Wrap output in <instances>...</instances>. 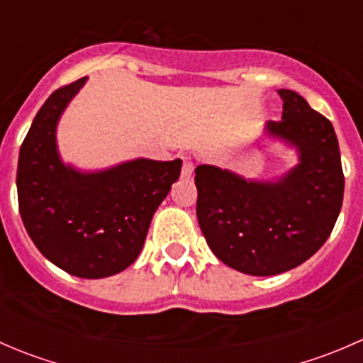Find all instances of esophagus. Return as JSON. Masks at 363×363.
<instances>
[{
	"mask_svg": "<svg viewBox=\"0 0 363 363\" xmlns=\"http://www.w3.org/2000/svg\"><path fill=\"white\" fill-rule=\"evenodd\" d=\"M193 170H195V163H193L191 160H184V163H182V179H191L193 177Z\"/></svg>",
	"mask_w": 363,
	"mask_h": 363,
	"instance_id": "esophagus-1",
	"label": "esophagus"
}]
</instances>
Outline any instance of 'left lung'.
<instances>
[{
  "mask_svg": "<svg viewBox=\"0 0 363 363\" xmlns=\"http://www.w3.org/2000/svg\"><path fill=\"white\" fill-rule=\"evenodd\" d=\"M283 119L265 133L298 152V163L274 181H251L199 164L196 218L212 252L250 276H276L309 259L334 230L344 174L334 126L298 93L277 91Z\"/></svg>",
  "mask_w": 363,
  "mask_h": 363,
  "instance_id": "8db88e82",
  "label": "left lung"
}]
</instances>
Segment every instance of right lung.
Wrapping results in <instances>:
<instances>
[{
    "label": "right lung",
    "mask_w": 363,
    "mask_h": 363,
    "mask_svg": "<svg viewBox=\"0 0 363 363\" xmlns=\"http://www.w3.org/2000/svg\"><path fill=\"white\" fill-rule=\"evenodd\" d=\"M87 77L54 91L26 135L17 196L26 232L49 262L100 279L128 269L144 247L156 208L181 175V160L138 158L80 172L60 158L56 128Z\"/></svg>",
    "instance_id": "add662e5"
}]
</instances>
